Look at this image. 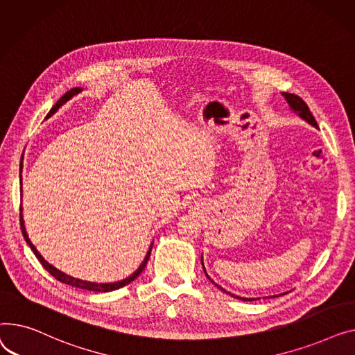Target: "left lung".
<instances>
[{
    "mask_svg": "<svg viewBox=\"0 0 355 355\" xmlns=\"http://www.w3.org/2000/svg\"><path fill=\"white\" fill-rule=\"evenodd\" d=\"M282 96L285 97V100L288 101V104H289V107L293 109L300 117H302L305 121H308L309 124H312V126L314 128H318V124H317V121H315V117L312 116V113L309 112V109H308V106H306V103L300 97V96H297V94H291V93H282ZM202 265H203V262H202ZM203 270H205V266H203ZM205 274H206V270H205ZM206 277L209 278V275L206 274ZM211 279V278H209ZM211 282H214L212 279H211ZM215 284V282H214ZM219 289H222L223 293H226V291L223 289V288H220L218 284H215ZM226 294H229V293H226ZM229 295H232L234 298H238V300H242V301H254L255 298H242V297H238V295H234V294H229ZM277 297V295H275ZM279 297V295H278Z\"/></svg>",
    "mask_w": 355,
    "mask_h": 355,
    "instance_id": "obj_1",
    "label": "left lung"
}]
</instances>
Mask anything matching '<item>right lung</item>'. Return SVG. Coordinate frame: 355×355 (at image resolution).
Listing matches in <instances>:
<instances>
[{"label":"right lung","instance_id":"right-lung-1","mask_svg":"<svg viewBox=\"0 0 355 355\" xmlns=\"http://www.w3.org/2000/svg\"><path fill=\"white\" fill-rule=\"evenodd\" d=\"M81 92V89H78V87H74V89H71L70 92H67L64 96H62L54 106H53V109L50 110V113L47 114V117H50L53 113H55L57 110H58V107H61L62 104H64L66 101H69L73 96H76V94H78ZM21 192H23V189H21ZM23 196V195H21ZM19 222H21V232H23V235H24V239H26V242L28 243V246L31 248V251L34 252V255L37 257V259L41 262V265H43L49 272L57 279V281H60V282H62V284H67V285H71V286H76V288H80V289H87V291H93V293H110V291H114V289H119V288H123V286H126L128 284H130L132 281H135L140 274H141V270L144 269V266H146V263H148V261H149V257H150V251H152V246L149 248V251H148V254H146V257H144V261L140 263V266L137 268V270H135V272L129 277V278H126V279H123V281H119V282H112V284H96V282H89V281H83V279H78V278H74V277H70V275H67V274H64V272H61V270H58L57 268H54L53 265H50L43 257H41L40 254H38V251L35 249V246L31 243V241H30V238H28V235H27V232H26V226H24V219H23V207L19 206Z\"/></svg>","mask_w":355,"mask_h":355}]
</instances>
